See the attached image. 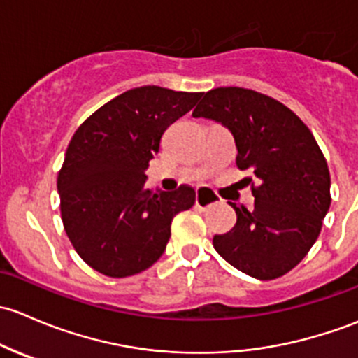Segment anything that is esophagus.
Wrapping results in <instances>:
<instances>
[{
  "mask_svg": "<svg viewBox=\"0 0 358 358\" xmlns=\"http://www.w3.org/2000/svg\"><path fill=\"white\" fill-rule=\"evenodd\" d=\"M215 194L212 193L210 189H206V187H201V189L196 191V200H194V203L196 206H200V208H208L210 205L215 203Z\"/></svg>",
  "mask_w": 358,
  "mask_h": 358,
  "instance_id": "1",
  "label": "esophagus"
}]
</instances>
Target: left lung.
Segmentation results:
<instances>
[{
  "label": "left lung",
  "mask_w": 358,
  "mask_h": 358,
  "mask_svg": "<svg viewBox=\"0 0 358 358\" xmlns=\"http://www.w3.org/2000/svg\"><path fill=\"white\" fill-rule=\"evenodd\" d=\"M193 117L229 129L236 164L259 179L253 208L231 203L236 226L213 236V248L252 278H281L312 248L331 205L329 169L315 138L288 106L245 87L208 91Z\"/></svg>",
  "instance_id": "1"
}]
</instances>
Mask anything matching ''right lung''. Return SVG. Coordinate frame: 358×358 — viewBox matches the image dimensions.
I'll return each instance as SVG.
<instances>
[{
  "mask_svg": "<svg viewBox=\"0 0 358 358\" xmlns=\"http://www.w3.org/2000/svg\"><path fill=\"white\" fill-rule=\"evenodd\" d=\"M201 93L143 86L96 110L76 131L58 174L62 220L79 257L108 278L146 271L165 252L174 215L191 208L193 187L146 189V169L165 129Z\"/></svg>",
  "mask_w": 358,
  "mask_h": 358,
  "instance_id": "1",
  "label": "right lung"
}]
</instances>
